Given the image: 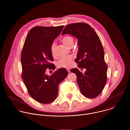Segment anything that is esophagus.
<instances>
[{
	"label": "esophagus",
	"mask_w": 130,
	"mask_h": 130,
	"mask_svg": "<svg viewBox=\"0 0 130 130\" xmlns=\"http://www.w3.org/2000/svg\"><path fill=\"white\" fill-rule=\"evenodd\" d=\"M66 70H67V71H68V72H70L69 68H66Z\"/></svg>",
	"instance_id": "34e87169"
}]
</instances>
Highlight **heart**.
I'll return each instance as SVG.
<instances>
[{
  "mask_svg": "<svg viewBox=\"0 0 130 130\" xmlns=\"http://www.w3.org/2000/svg\"><path fill=\"white\" fill-rule=\"evenodd\" d=\"M61 42L67 47L71 48L74 44V39L71 36L66 35L61 39ZM55 49H56V44L53 43L50 46V51L53 56L55 55ZM73 59V57L70 55L62 58L57 62V66L59 68H68L71 66Z\"/></svg>",
  "mask_w": 130,
  "mask_h": 130,
  "instance_id": "obj_1",
  "label": "heart"
}]
</instances>
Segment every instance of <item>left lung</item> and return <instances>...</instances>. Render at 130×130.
Instances as JSON below:
<instances>
[{
    "mask_svg": "<svg viewBox=\"0 0 130 130\" xmlns=\"http://www.w3.org/2000/svg\"><path fill=\"white\" fill-rule=\"evenodd\" d=\"M65 34L77 38L79 50L75 62L81 70L86 69L84 73L78 68H72L70 71L76 75L82 95L95 98L101 93L107 81V66L101 42L93 28L85 23L67 25L62 32V35Z\"/></svg>",
    "mask_w": 130,
    "mask_h": 130,
    "instance_id": "left-lung-1",
    "label": "left lung"
}]
</instances>
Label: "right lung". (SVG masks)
I'll return each instance as SVG.
<instances>
[{
    "label": "right lung",
    "mask_w": 130,
    "mask_h": 130,
    "mask_svg": "<svg viewBox=\"0 0 130 130\" xmlns=\"http://www.w3.org/2000/svg\"><path fill=\"white\" fill-rule=\"evenodd\" d=\"M63 28L64 26L34 27L28 32L23 47L22 78L29 95L41 103H50L56 99L58 85L68 75L63 68L54 71L50 76L46 75L47 69L55 68L51 63L53 58L50 46Z\"/></svg>",
    "instance_id": "1"
}]
</instances>
